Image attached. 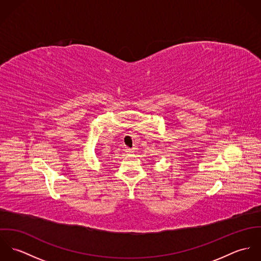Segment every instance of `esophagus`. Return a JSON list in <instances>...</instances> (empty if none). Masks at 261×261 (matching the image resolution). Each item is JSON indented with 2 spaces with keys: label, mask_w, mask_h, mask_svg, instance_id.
<instances>
[{
  "label": "esophagus",
  "mask_w": 261,
  "mask_h": 261,
  "mask_svg": "<svg viewBox=\"0 0 261 261\" xmlns=\"http://www.w3.org/2000/svg\"><path fill=\"white\" fill-rule=\"evenodd\" d=\"M125 151L127 152V154H133V153L135 152V149H128V148H126V149H125Z\"/></svg>",
  "instance_id": "1"
}]
</instances>
